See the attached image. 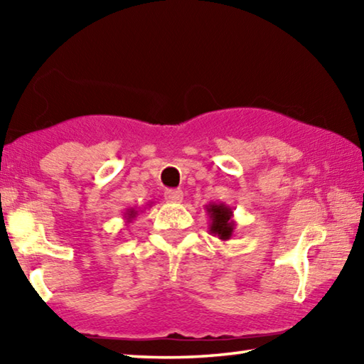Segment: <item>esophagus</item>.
<instances>
[{
    "label": "esophagus",
    "mask_w": 364,
    "mask_h": 364,
    "mask_svg": "<svg viewBox=\"0 0 364 364\" xmlns=\"http://www.w3.org/2000/svg\"><path fill=\"white\" fill-rule=\"evenodd\" d=\"M165 200L171 202V204L181 202L183 200V191H180V189H167V191H165Z\"/></svg>",
    "instance_id": "34e87169"
}]
</instances>
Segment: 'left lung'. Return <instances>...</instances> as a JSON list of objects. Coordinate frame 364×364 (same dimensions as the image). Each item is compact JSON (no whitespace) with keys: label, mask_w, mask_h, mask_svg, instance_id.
I'll list each match as a JSON object with an SVG mask.
<instances>
[{"label":"left lung","mask_w":364,"mask_h":364,"mask_svg":"<svg viewBox=\"0 0 364 364\" xmlns=\"http://www.w3.org/2000/svg\"><path fill=\"white\" fill-rule=\"evenodd\" d=\"M205 210L210 218V234L218 236L221 241H228L232 237L234 230H236V221L232 218V208L221 202V204H212L205 205Z\"/></svg>","instance_id":"8db88e82"}]
</instances>
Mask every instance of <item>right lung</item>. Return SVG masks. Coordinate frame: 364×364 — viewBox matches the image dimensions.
<instances>
[{
  "instance_id": "1",
  "label": "right lung",
  "mask_w": 364,
  "mask_h": 364,
  "mask_svg": "<svg viewBox=\"0 0 364 364\" xmlns=\"http://www.w3.org/2000/svg\"><path fill=\"white\" fill-rule=\"evenodd\" d=\"M136 215H138V210L136 208H128V210L125 212V220H127V223H132V221L136 218Z\"/></svg>"
}]
</instances>
